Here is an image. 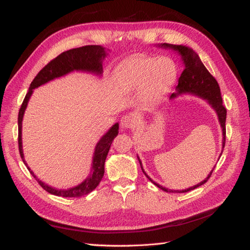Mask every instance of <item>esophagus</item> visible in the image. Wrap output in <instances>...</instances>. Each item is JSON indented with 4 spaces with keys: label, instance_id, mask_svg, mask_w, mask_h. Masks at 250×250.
<instances>
[{
    "label": "esophagus",
    "instance_id": "obj_1",
    "mask_svg": "<svg viewBox=\"0 0 250 250\" xmlns=\"http://www.w3.org/2000/svg\"><path fill=\"white\" fill-rule=\"evenodd\" d=\"M120 125L122 129H133L135 126V119L133 116L125 115L120 120Z\"/></svg>",
    "mask_w": 250,
    "mask_h": 250
}]
</instances>
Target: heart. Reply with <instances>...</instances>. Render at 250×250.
Instances as JSON below:
<instances>
[{"label": "heart", "mask_w": 250, "mask_h": 250, "mask_svg": "<svg viewBox=\"0 0 250 250\" xmlns=\"http://www.w3.org/2000/svg\"><path fill=\"white\" fill-rule=\"evenodd\" d=\"M117 81L125 89L145 86L147 97L155 98L171 88L177 78V66L168 57H136L121 63Z\"/></svg>", "instance_id": "obj_1"}]
</instances>
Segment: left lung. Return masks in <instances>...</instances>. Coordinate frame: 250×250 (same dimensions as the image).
<instances>
[{"label": "left lung", "instance_id": "1", "mask_svg": "<svg viewBox=\"0 0 250 250\" xmlns=\"http://www.w3.org/2000/svg\"><path fill=\"white\" fill-rule=\"evenodd\" d=\"M159 47H163V48L176 51L177 54L182 57V61L184 64V71L182 73V75H180V77L178 78L176 92L171 95V99L183 93H191L206 100L211 107L215 109L217 116H218L219 124L222 129V135H224V140H222V148H224L226 144L227 109L224 106V104H222L220 88L215 77L211 75L208 71H207V68L204 66L203 63H202L198 54H196L193 49L189 48V47L183 46V45H172V44H167V43L161 44ZM222 151H224V149H222ZM137 159H139L142 171L146 175V177L149 179L152 184H155L158 188L162 189L163 191H167V192L183 193V192H188V191L198 188L200 186L204 185L207 180H208V178L211 176V173L214 171V168L211 169V172L208 174V176H207L203 182L193 186V187H190L185 190H171V189L164 188L162 186L153 182V180L145 173L140 158L137 157Z\"/></svg>", "mask_w": 250, "mask_h": 250}]
</instances>
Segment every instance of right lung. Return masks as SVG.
<instances>
[{
	"instance_id": "obj_1",
	"label": "right lung",
	"mask_w": 250,
	"mask_h": 250,
	"mask_svg": "<svg viewBox=\"0 0 250 250\" xmlns=\"http://www.w3.org/2000/svg\"><path fill=\"white\" fill-rule=\"evenodd\" d=\"M105 57H106L105 48H103L102 46H99V45H88V46L79 47V48L70 49L67 51L62 52L61 55H59L57 58H55L54 60H51L48 64L45 65L35 76L33 82L31 83L29 91L25 94V98L23 100L22 104H21V107L19 109V114H18V146H19L20 157L22 159L23 163L25 164L26 167H28L30 173L32 174V176L34 178H36V176L34 175V173L31 171V168L28 167V164H26L24 160L23 150H22V139H21V129H22L23 114L26 108V105H28L31 94L33 93V89L52 81V79L64 76L66 74L71 73L73 71L91 72V73L98 74V75H101L103 72L102 60ZM118 130H119V125L115 124L108 130L107 133L103 135L102 139L99 141L94 149L91 174H90L82 184H79L78 186H76V187H73L70 189H56L36 178L37 183H39L42 186V188L45 189L47 192L58 195V196H63V198H79V196L90 193L91 191H93L98 187V185L103 178L104 164H105L106 157H107L111 143H113L115 137L118 135Z\"/></svg>"
}]
</instances>
